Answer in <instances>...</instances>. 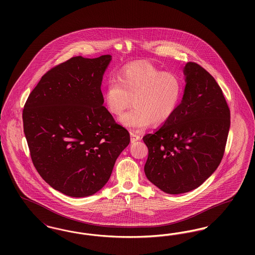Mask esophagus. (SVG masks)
<instances>
[{
	"label": "esophagus",
	"instance_id": "34e87169",
	"mask_svg": "<svg viewBox=\"0 0 255 255\" xmlns=\"http://www.w3.org/2000/svg\"><path fill=\"white\" fill-rule=\"evenodd\" d=\"M137 140H138V136H137V134L131 133V141H132V143H135Z\"/></svg>",
	"mask_w": 255,
	"mask_h": 255
}]
</instances>
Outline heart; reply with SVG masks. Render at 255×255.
Segmentation results:
<instances>
[{"instance_id":"obj_1","label":"heart","mask_w":255,"mask_h":255,"mask_svg":"<svg viewBox=\"0 0 255 255\" xmlns=\"http://www.w3.org/2000/svg\"><path fill=\"white\" fill-rule=\"evenodd\" d=\"M137 105L140 109L150 111V113H154V115L161 118L167 116L172 108L169 99L166 98L163 94H158L156 91H148L138 100Z\"/></svg>"}]
</instances>
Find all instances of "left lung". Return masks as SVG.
I'll list each match as a JSON object with an SVG mask.
<instances>
[{
  "label": "left lung",
  "mask_w": 255,
  "mask_h": 255,
  "mask_svg": "<svg viewBox=\"0 0 255 255\" xmlns=\"http://www.w3.org/2000/svg\"><path fill=\"white\" fill-rule=\"evenodd\" d=\"M110 60L75 56L61 63L42 76L24 105L33 165L53 189L70 197L99 191L129 144L128 131L103 106L100 87Z\"/></svg>",
  "instance_id": "1"
}]
</instances>
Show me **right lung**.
<instances>
[{"mask_svg":"<svg viewBox=\"0 0 255 255\" xmlns=\"http://www.w3.org/2000/svg\"><path fill=\"white\" fill-rule=\"evenodd\" d=\"M182 102L155 133H147V179L168 194L199 187L218 167L227 144L231 112L221 88L200 65L183 68Z\"/></svg>","mask_w":255,"mask_h":255,"instance_id":"add662e5","label":"right lung"}]
</instances>
